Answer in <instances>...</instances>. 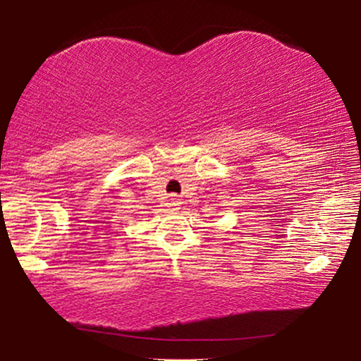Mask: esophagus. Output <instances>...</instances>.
<instances>
[{"label": "esophagus", "instance_id": "obj_1", "mask_svg": "<svg viewBox=\"0 0 361 361\" xmlns=\"http://www.w3.org/2000/svg\"><path fill=\"white\" fill-rule=\"evenodd\" d=\"M169 206H171L172 209H179L180 207V199L171 197V199H169Z\"/></svg>", "mask_w": 361, "mask_h": 361}]
</instances>
